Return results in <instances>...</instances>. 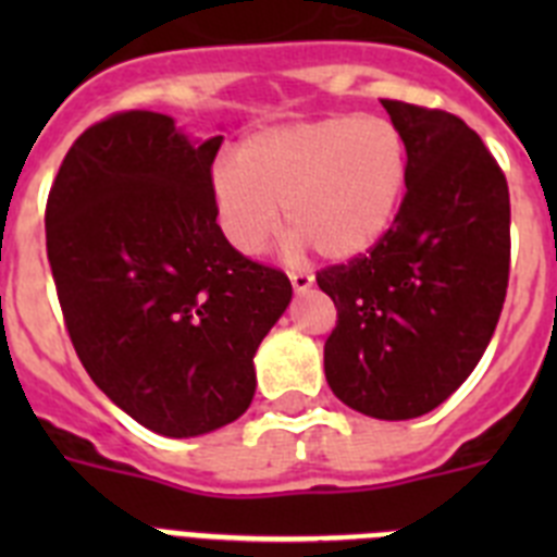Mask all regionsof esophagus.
Masks as SVG:
<instances>
[{
    "instance_id": "esophagus-1",
    "label": "esophagus",
    "mask_w": 557,
    "mask_h": 557,
    "mask_svg": "<svg viewBox=\"0 0 557 557\" xmlns=\"http://www.w3.org/2000/svg\"><path fill=\"white\" fill-rule=\"evenodd\" d=\"M289 282H293L295 293H307L312 287L314 275L309 270H289Z\"/></svg>"
}]
</instances>
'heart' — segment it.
I'll return each mask as SVG.
<instances>
[{"label": "heart", "instance_id": "obj_1", "mask_svg": "<svg viewBox=\"0 0 557 557\" xmlns=\"http://www.w3.org/2000/svg\"><path fill=\"white\" fill-rule=\"evenodd\" d=\"M405 133L385 116L332 113L259 131L236 161L211 170V200L225 239L259 253L282 225L326 259L366 253L387 234L405 200Z\"/></svg>", "mask_w": 557, "mask_h": 557}]
</instances>
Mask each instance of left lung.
<instances>
[{
    "instance_id": "obj_1",
    "label": "left lung",
    "mask_w": 557,
    "mask_h": 557,
    "mask_svg": "<svg viewBox=\"0 0 557 557\" xmlns=\"http://www.w3.org/2000/svg\"><path fill=\"white\" fill-rule=\"evenodd\" d=\"M382 106L407 141L401 209L371 250L314 278L337 309L323 346L332 393L362 416L405 421L446 401L494 337L510 278V195L460 116Z\"/></svg>"
}]
</instances>
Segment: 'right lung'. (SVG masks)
<instances>
[{"label": "right lung", "mask_w": 557, "mask_h": 557, "mask_svg": "<svg viewBox=\"0 0 557 557\" xmlns=\"http://www.w3.org/2000/svg\"><path fill=\"white\" fill-rule=\"evenodd\" d=\"M223 136L120 111L69 147L47 198V259L69 339L141 426L195 437L243 416L253 354L293 298L278 268L225 239L211 200Z\"/></svg>", "instance_id": "add662e5"}]
</instances>
